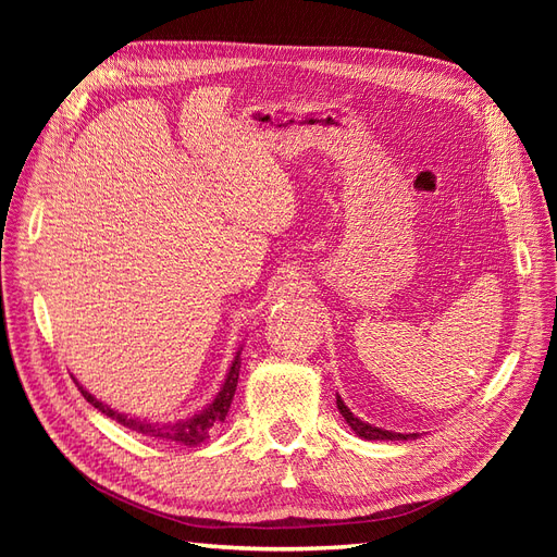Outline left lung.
Here are the masks:
<instances>
[{
    "mask_svg": "<svg viewBox=\"0 0 557 557\" xmlns=\"http://www.w3.org/2000/svg\"><path fill=\"white\" fill-rule=\"evenodd\" d=\"M336 409H339V413L346 418V423L350 425V430L356 432L358 436H362V440H367V442H401V440L407 442V440H411V436H416V434H399V432H391V430H381V428L364 423V420H360V418L350 413V409L346 407L339 395H336Z\"/></svg>",
    "mask_w": 557,
    "mask_h": 557,
    "instance_id": "left-lung-1",
    "label": "left lung"
}]
</instances>
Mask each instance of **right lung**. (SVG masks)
I'll return each mask as SVG.
<instances>
[{
  "label": "right lung",
  "instance_id": "obj_1",
  "mask_svg": "<svg viewBox=\"0 0 557 557\" xmlns=\"http://www.w3.org/2000/svg\"><path fill=\"white\" fill-rule=\"evenodd\" d=\"M239 352H237V358H234V362L230 367L221 393L215 395V399L209 404V407L205 411L190 416V418L174 420V423H148V420H139V418H132V416H125V413H117L111 407H107V404L95 399L88 391H83V385H78V383L76 385H78L81 395L86 397L95 409H99L102 413H107L109 418H113L115 423H121V425H125L134 432H139L144 436H156V440H162V442L166 440V442H176V444H183V446H197V444L205 442L218 425L223 423L227 411H230V404L234 399V391H237V381H239V367H242Z\"/></svg>",
  "mask_w": 557,
  "mask_h": 557
}]
</instances>
